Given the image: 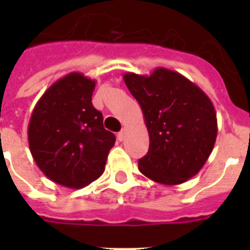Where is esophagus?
<instances>
[{
  "instance_id": "esophagus-1",
  "label": "esophagus",
  "mask_w": 250,
  "mask_h": 250,
  "mask_svg": "<svg viewBox=\"0 0 250 250\" xmlns=\"http://www.w3.org/2000/svg\"><path fill=\"white\" fill-rule=\"evenodd\" d=\"M125 129H122L121 132L118 133V140L125 141Z\"/></svg>"
}]
</instances>
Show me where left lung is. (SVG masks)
Returning <instances> with one entry per match:
<instances>
[{
  "mask_svg": "<svg viewBox=\"0 0 250 250\" xmlns=\"http://www.w3.org/2000/svg\"><path fill=\"white\" fill-rule=\"evenodd\" d=\"M140 104L149 133V150L139 170L154 182L176 186L193 178L215 144L217 114L210 98L190 80L164 67L152 75H123Z\"/></svg>",
  "mask_w": 250,
  "mask_h": 250,
  "instance_id": "obj_1",
  "label": "left lung"
}]
</instances>
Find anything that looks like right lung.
Masks as SVG:
<instances>
[{"mask_svg":"<svg viewBox=\"0 0 250 250\" xmlns=\"http://www.w3.org/2000/svg\"><path fill=\"white\" fill-rule=\"evenodd\" d=\"M96 82L71 72L46 89L28 125L33 160L46 178L67 188H83L105 170L115 136L92 105Z\"/></svg>","mask_w":250,"mask_h":250,"instance_id":"add662e5","label":"right lung"}]
</instances>
